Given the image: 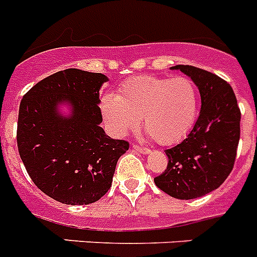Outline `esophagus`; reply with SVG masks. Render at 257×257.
<instances>
[{
    "instance_id": "esophagus-1",
    "label": "esophagus",
    "mask_w": 257,
    "mask_h": 257,
    "mask_svg": "<svg viewBox=\"0 0 257 257\" xmlns=\"http://www.w3.org/2000/svg\"><path fill=\"white\" fill-rule=\"evenodd\" d=\"M133 148L137 151V152L143 153V155H147V153L151 152L150 148H144V147H140V146H138V144H133Z\"/></svg>"
}]
</instances>
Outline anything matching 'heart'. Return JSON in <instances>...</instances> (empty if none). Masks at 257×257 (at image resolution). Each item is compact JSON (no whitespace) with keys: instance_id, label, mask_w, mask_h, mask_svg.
<instances>
[{"instance_id":"obj_1","label":"heart","mask_w":257,"mask_h":257,"mask_svg":"<svg viewBox=\"0 0 257 257\" xmlns=\"http://www.w3.org/2000/svg\"><path fill=\"white\" fill-rule=\"evenodd\" d=\"M100 107L115 137L137 130L142 118L148 137L172 146L187 137L196 122L199 91L187 76L140 75L126 80L117 96L105 95Z\"/></svg>"}]
</instances>
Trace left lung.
Returning <instances> with one entry per match:
<instances>
[{
	"label": "left lung",
	"instance_id": "left-lung-1",
	"mask_svg": "<svg viewBox=\"0 0 257 257\" xmlns=\"http://www.w3.org/2000/svg\"><path fill=\"white\" fill-rule=\"evenodd\" d=\"M194 80L201 110L183 142L165 151L166 170L156 186L175 199L190 200L220 187L233 170L240 138V109L231 85L216 74L195 66L177 65Z\"/></svg>",
	"mask_w": 257,
	"mask_h": 257
}]
</instances>
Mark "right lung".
Here are the masks:
<instances>
[{"mask_svg": "<svg viewBox=\"0 0 257 257\" xmlns=\"http://www.w3.org/2000/svg\"><path fill=\"white\" fill-rule=\"evenodd\" d=\"M107 78L67 69L43 79L23 96L17 142L35 185L54 200L84 205L101 199L111 186L115 165L128 142L107 137L98 91ZM67 102L72 114L60 115Z\"/></svg>", "mask_w": 257, "mask_h": 257, "instance_id": "right-lung-1", "label": "right lung"}]
</instances>
